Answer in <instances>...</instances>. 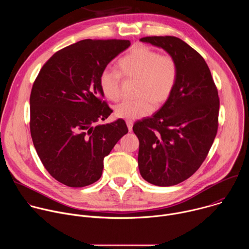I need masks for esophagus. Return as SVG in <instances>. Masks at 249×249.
<instances>
[{
    "label": "esophagus",
    "mask_w": 249,
    "mask_h": 249,
    "mask_svg": "<svg viewBox=\"0 0 249 249\" xmlns=\"http://www.w3.org/2000/svg\"><path fill=\"white\" fill-rule=\"evenodd\" d=\"M126 124H127V127H128L129 132H131L132 129H133V121H132V120H127V121H126Z\"/></svg>",
    "instance_id": "1"
}]
</instances>
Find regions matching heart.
<instances>
[{"mask_svg":"<svg viewBox=\"0 0 249 249\" xmlns=\"http://www.w3.org/2000/svg\"><path fill=\"white\" fill-rule=\"evenodd\" d=\"M120 72L113 69L103 70L99 77V88L102 94L111 101L121 97L122 76L138 80L135 100H124L117 104L114 113L117 117L135 120L151 114L155 104L160 105L171 96L178 77V67L170 54H160L158 51L140 46L118 62Z\"/></svg>","mask_w":249,"mask_h":249,"instance_id":"heart-1","label":"heart"}]
</instances>
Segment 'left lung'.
<instances>
[{"instance_id":"left-lung-1","label":"left lung","mask_w":249,"mask_h":249,"mask_svg":"<svg viewBox=\"0 0 249 249\" xmlns=\"http://www.w3.org/2000/svg\"><path fill=\"white\" fill-rule=\"evenodd\" d=\"M162 48L178 67L171 96L152 117L137 121L138 165L143 178L157 186L178 184L205 160L218 131L220 99L204 58L174 36L140 39Z\"/></svg>"}]
</instances>
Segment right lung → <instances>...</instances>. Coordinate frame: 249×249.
Returning <instances> with one entry per match:
<instances>
[{
	"mask_svg": "<svg viewBox=\"0 0 249 249\" xmlns=\"http://www.w3.org/2000/svg\"><path fill=\"white\" fill-rule=\"evenodd\" d=\"M129 40L85 39L56 52L42 67L30 94V134L50 175L69 187L97 181L103 160L128 133L102 99L99 77Z\"/></svg>",
	"mask_w": 249,
	"mask_h": 249,
	"instance_id": "1",
	"label": "right lung"
}]
</instances>
